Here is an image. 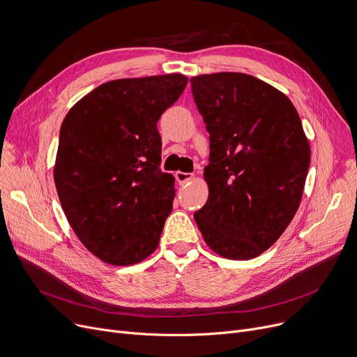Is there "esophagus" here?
Segmentation results:
<instances>
[{
	"mask_svg": "<svg viewBox=\"0 0 357 357\" xmlns=\"http://www.w3.org/2000/svg\"><path fill=\"white\" fill-rule=\"evenodd\" d=\"M175 178L178 179V182L181 183V185H183V183H186V182H190V181H192L194 179V174H190V172H176L175 174Z\"/></svg>",
	"mask_w": 357,
	"mask_h": 357,
	"instance_id": "esophagus-1",
	"label": "esophagus"
}]
</instances>
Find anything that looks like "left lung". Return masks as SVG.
I'll return each instance as SVG.
<instances>
[{"label":"left lung","instance_id":"8db88e82","mask_svg":"<svg viewBox=\"0 0 357 357\" xmlns=\"http://www.w3.org/2000/svg\"><path fill=\"white\" fill-rule=\"evenodd\" d=\"M191 84L211 150L208 199L194 218L213 252L253 259L301 204L311 158L301 119L284 92L248 73H204Z\"/></svg>","mask_w":357,"mask_h":357}]
</instances>
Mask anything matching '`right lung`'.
Segmentation results:
<instances>
[{"instance_id":"obj_1","label":"right lung","mask_w":357,"mask_h":357,"mask_svg":"<svg viewBox=\"0 0 357 357\" xmlns=\"http://www.w3.org/2000/svg\"><path fill=\"white\" fill-rule=\"evenodd\" d=\"M182 73L108 81L66 114L54 162L61 205L82 245L114 266L152 255L172 211L158 121L183 92Z\"/></svg>"}]
</instances>
